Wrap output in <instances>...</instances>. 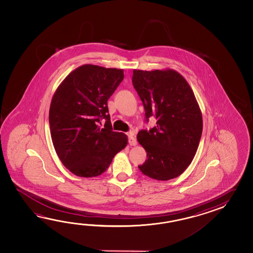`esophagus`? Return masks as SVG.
<instances>
[{
    "instance_id": "esophagus-1",
    "label": "esophagus",
    "mask_w": 253,
    "mask_h": 253,
    "mask_svg": "<svg viewBox=\"0 0 253 253\" xmlns=\"http://www.w3.org/2000/svg\"><path fill=\"white\" fill-rule=\"evenodd\" d=\"M128 143L130 145H136V139H135V137L134 136V134H133V132H130L128 133Z\"/></svg>"
}]
</instances>
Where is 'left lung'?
Here are the masks:
<instances>
[{
	"label": "left lung",
	"mask_w": 253,
	"mask_h": 253,
	"mask_svg": "<svg viewBox=\"0 0 253 253\" xmlns=\"http://www.w3.org/2000/svg\"><path fill=\"white\" fill-rule=\"evenodd\" d=\"M132 82L145 111V121L156 119L150 130H140L137 141L147 159L140 171L158 181L182 174L193 161L203 132V117L194 92L173 70H134Z\"/></svg>",
	"instance_id": "obj_1"
}]
</instances>
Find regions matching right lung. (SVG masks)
Listing matches in <instances>:
<instances>
[{"mask_svg": "<svg viewBox=\"0 0 253 253\" xmlns=\"http://www.w3.org/2000/svg\"><path fill=\"white\" fill-rule=\"evenodd\" d=\"M124 79V71L86 64L70 72L54 93L48 122L61 163L81 177H96L127 145L114 132L108 100ZM105 125H102V119Z\"/></svg>", "mask_w": 253, "mask_h": 253, "instance_id": "right-lung-1", "label": "right lung"}]
</instances>
